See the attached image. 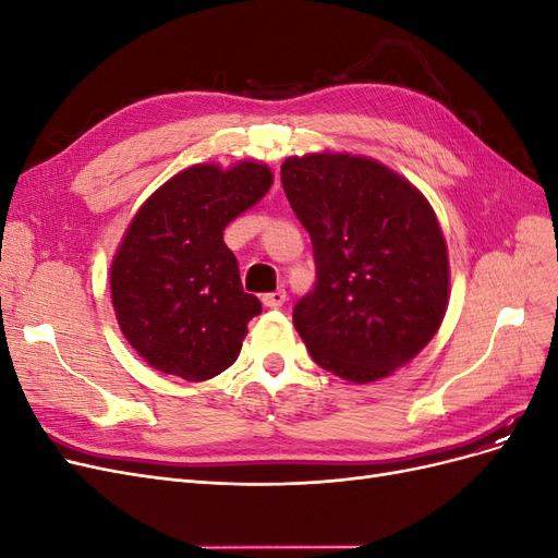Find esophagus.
<instances>
[{"label":"esophagus","instance_id":"esophagus-1","mask_svg":"<svg viewBox=\"0 0 558 558\" xmlns=\"http://www.w3.org/2000/svg\"><path fill=\"white\" fill-rule=\"evenodd\" d=\"M283 302H286V291H283V289H277V291H272V293H265V295H263V305L269 307V310L283 307Z\"/></svg>","mask_w":558,"mask_h":558}]
</instances>
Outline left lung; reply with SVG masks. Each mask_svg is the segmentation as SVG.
<instances>
[{
  "label": "left lung",
  "mask_w": 558,
  "mask_h": 558,
  "mask_svg": "<svg viewBox=\"0 0 558 558\" xmlns=\"http://www.w3.org/2000/svg\"><path fill=\"white\" fill-rule=\"evenodd\" d=\"M281 185L314 246L316 283L293 326L316 365L353 384L408 365L449 302L445 234L428 199L351 154L286 158Z\"/></svg>",
  "instance_id": "1"
}]
</instances>
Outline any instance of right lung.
Returning a JSON list of instances; mask_svg holds the SVG:
<instances>
[{
    "label": "right lung",
    "instance_id": "obj_1",
    "mask_svg": "<svg viewBox=\"0 0 558 558\" xmlns=\"http://www.w3.org/2000/svg\"><path fill=\"white\" fill-rule=\"evenodd\" d=\"M256 160L193 165L150 195L111 263V302L125 340L165 375L205 381L240 356L263 305L244 293L226 226L272 185Z\"/></svg>",
    "mask_w": 558,
    "mask_h": 558
}]
</instances>
